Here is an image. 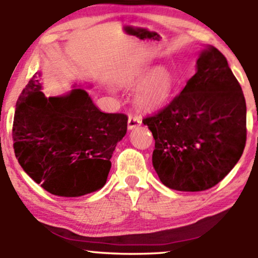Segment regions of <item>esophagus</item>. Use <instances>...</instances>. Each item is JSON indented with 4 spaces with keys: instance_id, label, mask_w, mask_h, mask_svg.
Instances as JSON below:
<instances>
[{
    "instance_id": "1",
    "label": "esophagus",
    "mask_w": 258,
    "mask_h": 258,
    "mask_svg": "<svg viewBox=\"0 0 258 258\" xmlns=\"http://www.w3.org/2000/svg\"><path fill=\"white\" fill-rule=\"evenodd\" d=\"M142 123L141 116H137V115H130L128 122H127V126H128V130L136 128Z\"/></svg>"
}]
</instances>
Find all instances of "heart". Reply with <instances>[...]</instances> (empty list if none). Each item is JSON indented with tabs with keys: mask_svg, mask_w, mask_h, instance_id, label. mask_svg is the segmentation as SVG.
I'll use <instances>...</instances> for the list:
<instances>
[{
	"mask_svg": "<svg viewBox=\"0 0 258 258\" xmlns=\"http://www.w3.org/2000/svg\"><path fill=\"white\" fill-rule=\"evenodd\" d=\"M152 71V68H141L126 79L128 86H137L151 74L139 86L136 93V103L143 109H158L164 106L170 100L176 87L174 76L167 68H158L153 73Z\"/></svg>",
	"mask_w": 258,
	"mask_h": 258,
	"instance_id": "1",
	"label": "heart"
}]
</instances>
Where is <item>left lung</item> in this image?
Instances as JSON below:
<instances>
[{
  "mask_svg": "<svg viewBox=\"0 0 258 258\" xmlns=\"http://www.w3.org/2000/svg\"><path fill=\"white\" fill-rule=\"evenodd\" d=\"M143 123L155 139L153 166L165 185L201 191L220 183L246 143V103L226 57L204 49L182 92Z\"/></svg>",
  "mask_w": 258,
  "mask_h": 258,
  "instance_id": "left-lung-1",
  "label": "left lung"
}]
</instances>
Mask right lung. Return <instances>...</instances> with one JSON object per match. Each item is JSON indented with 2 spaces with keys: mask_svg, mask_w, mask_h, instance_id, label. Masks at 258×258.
Wrapping results in <instances>:
<instances>
[{
  "mask_svg": "<svg viewBox=\"0 0 258 258\" xmlns=\"http://www.w3.org/2000/svg\"><path fill=\"white\" fill-rule=\"evenodd\" d=\"M40 76H32L17 100L12 130L16 158L53 195L75 198L98 190L128 117L100 111L82 88L46 97Z\"/></svg>",
  "mask_w": 258,
  "mask_h": 258,
  "instance_id": "obj_1",
  "label": "right lung"
}]
</instances>
